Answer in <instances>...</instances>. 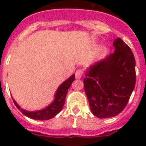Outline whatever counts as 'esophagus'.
Wrapping results in <instances>:
<instances>
[{
    "label": "esophagus",
    "instance_id": "esophagus-1",
    "mask_svg": "<svg viewBox=\"0 0 146 146\" xmlns=\"http://www.w3.org/2000/svg\"><path fill=\"white\" fill-rule=\"evenodd\" d=\"M82 75H83V70H82V69H80V70H77L76 71V79H80V78H82Z\"/></svg>",
    "mask_w": 146,
    "mask_h": 146
}]
</instances>
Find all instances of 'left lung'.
<instances>
[{"label": "left lung", "mask_w": 146, "mask_h": 146, "mask_svg": "<svg viewBox=\"0 0 146 146\" xmlns=\"http://www.w3.org/2000/svg\"><path fill=\"white\" fill-rule=\"evenodd\" d=\"M113 45L114 52L89 66L83 80L90 109L98 118L119 114L136 84V61L131 49L120 38Z\"/></svg>", "instance_id": "left-lung-1"}]
</instances>
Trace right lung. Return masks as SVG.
I'll return each mask as SVG.
<instances>
[{"label": "right lung", "instance_id": "right-lung-1", "mask_svg": "<svg viewBox=\"0 0 146 146\" xmlns=\"http://www.w3.org/2000/svg\"><path fill=\"white\" fill-rule=\"evenodd\" d=\"M75 80V75L73 74L69 78L68 80L64 81L59 88L57 89L56 93H55L54 101L51 103V104L45 108L44 109L40 110L38 111H27L26 110L22 109L17 104V103L13 100L15 105L17 108L19 109L21 112L23 113L24 115L28 117L29 118L34 119V120H49L50 118L54 117L55 116L57 115V113H59L60 111L62 110V108L64 105L65 103V98L67 92H68L69 88L70 87L71 84Z\"/></svg>", "mask_w": 146, "mask_h": 146}]
</instances>
